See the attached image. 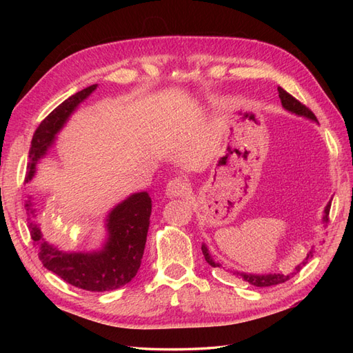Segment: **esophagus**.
I'll return each mask as SVG.
<instances>
[{
  "label": "esophagus",
  "mask_w": 353,
  "mask_h": 353,
  "mask_svg": "<svg viewBox=\"0 0 353 353\" xmlns=\"http://www.w3.org/2000/svg\"><path fill=\"white\" fill-rule=\"evenodd\" d=\"M187 193V183L183 178H172L166 185L168 197H181Z\"/></svg>",
  "instance_id": "esophagus-1"
}]
</instances>
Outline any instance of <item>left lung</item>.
<instances>
[{"label":"left lung","mask_w":353,"mask_h":353,"mask_svg":"<svg viewBox=\"0 0 353 353\" xmlns=\"http://www.w3.org/2000/svg\"><path fill=\"white\" fill-rule=\"evenodd\" d=\"M279 95H280V100H281V104H283L284 109H287L288 112H292V113H296V114H299V116H305V117H309V119L316 121V116L314 114V112H312L311 109L306 108V105L302 104L299 100H296L292 94H288V92H287L285 90H283L281 87H279ZM330 208H331V201L328 203L327 208H325V215H324V222H325V223L330 221V218H328V215H330ZM201 252H203V256H205L206 262H208L210 266H213V268H215V266H221L219 263L213 262V259L210 258V254H209V252H208L205 244L201 245ZM312 254H314V249H311V252H309V253L306 254L305 261H303L301 265H297L293 272L287 274V275H285V274L253 275V274H244V272H232V274H234V275L237 274L239 276H241V279H243L244 281H248V283H250L252 285H256V287L276 285V284H281V283H285L287 280H290L292 276H293L294 274H297L299 271H301V270L303 268V266L307 263V261L312 258Z\"/></svg>","instance_id":"8db88e82"}]
</instances>
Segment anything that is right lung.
Instances as JSON below:
<instances>
[{"mask_svg": "<svg viewBox=\"0 0 353 353\" xmlns=\"http://www.w3.org/2000/svg\"><path fill=\"white\" fill-rule=\"evenodd\" d=\"M95 88L97 85H91L73 94L39 123L32 137L25 183H29L34 176L37 160L46 154L70 113ZM26 210L29 216H35L30 200L26 203ZM150 215L152 199L145 191L128 197L110 212L108 219L109 240L103 250L94 253H65L57 250L42 239L41 230L35 222H29V231L39 261L48 271L82 290L108 292L125 285L137 275L145 248Z\"/></svg>", "mask_w": 353, "mask_h": 353, "instance_id": "1", "label": "right lung"}]
</instances>
